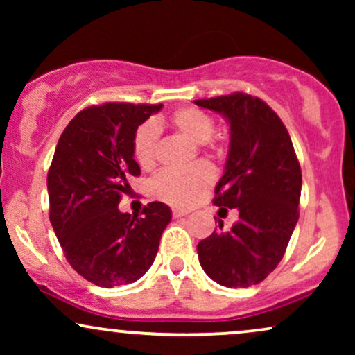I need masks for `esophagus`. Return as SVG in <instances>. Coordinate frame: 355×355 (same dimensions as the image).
I'll use <instances>...</instances> for the list:
<instances>
[{"label": "esophagus", "mask_w": 355, "mask_h": 355, "mask_svg": "<svg viewBox=\"0 0 355 355\" xmlns=\"http://www.w3.org/2000/svg\"><path fill=\"white\" fill-rule=\"evenodd\" d=\"M172 215H173V218H182V217H185V215H189V210L175 207V209H172Z\"/></svg>", "instance_id": "34e87169"}]
</instances>
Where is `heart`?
<instances>
[{
	"mask_svg": "<svg viewBox=\"0 0 355 355\" xmlns=\"http://www.w3.org/2000/svg\"><path fill=\"white\" fill-rule=\"evenodd\" d=\"M168 123L178 135L195 145L205 144L215 130L210 115L198 108H180L170 116ZM158 128L153 123H144L137 130L133 152L141 168H152L157 162ZM215 180L214 170L207 164H195L183 170H165L155 177L153 193L173 205H190L210 189Z\"/></svg>",
	"mask_w": 355,
	"mask_h": 355,
	"instance_id": "1",
	"label": "heart"
}]
</instances>
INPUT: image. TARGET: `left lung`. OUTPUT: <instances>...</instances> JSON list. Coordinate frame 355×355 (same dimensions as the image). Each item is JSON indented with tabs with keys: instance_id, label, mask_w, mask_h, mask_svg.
<instances>
[{
	"instance_id": "obj_1",
	"label": "left lung",
	"mask_w": 355,
	"mask_h": 355,
	"mask_svg": "<svg viewBox=\"0 0 355 355\" xmlns=\"http://www.w3.org/2000/svg\"><path fill=\"white\" fill-rule=\"evenodd\" d=\"M193 103L220 113L230 125L229 155L214 203L220 210H239L230 230H214L198 242V260L223 287H250L279 266L299 220V160L287 128L266 101L239 92Z\"/></svg>"
}]
</instances>
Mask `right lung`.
<instances>
[{"label": "right lung", "instance_id": "1", "mask_svg": "<svg viewBox=\"0 0 355 355\" xmlns=\"http://www.w3.org/2000/svg\"><path fill=\"white\" fill-rule=\"evenodd\" d=\"M162 105L103 103L81 110L61 133L48 172L50 222L67 260L88 282L133 284L152 267L170 207L152 202L141 215L118 210L130 177L137 128Z\"/></svg>", "mask_w": 355, "mask_h": 355}]
</instances>
